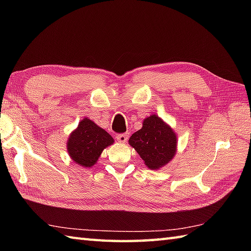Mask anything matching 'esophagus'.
<instances>
[{
    "label": "esophagus",
    "mask_w": 251,
    "mask_h": 251,
    "mask_svg": "<svg viewBox=\"0 0 251 251\" xmlns=\"http://www.w3.org/2000/svg\"><path fill=\"white\" fill-rule=\"evenodd\" d=\"M127 139H128V135L127 134H121V135L116 136V140L121 143H125L127 141Z\"/></svg>",
    "instance_id": "34e87169"
}]
</instances>
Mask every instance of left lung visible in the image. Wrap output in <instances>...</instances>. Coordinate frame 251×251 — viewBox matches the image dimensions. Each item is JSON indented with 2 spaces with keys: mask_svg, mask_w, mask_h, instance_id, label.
Here are the masks:
<instances>
[{
  "mask_svg": "<svg viewBox=\"0 0 251 251\" xmlns=\"http://www.w3.org/2000/svg\"><path fill=\"white\" fill-rule=\"evenodd\" d=\"M128 143L149 169L158 170L175 157L178 138L166 122L152 114L143 120L141 129L131 135Z\"/></svg>",
  "mask_w": 251,
  "mask_h": 251,
  "instance_id": "obj_1",
  "label": "left lung"
}]
</instances>
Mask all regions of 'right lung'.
Instances as JSON below:
<instances>
[{
    "instance_id": "right-lung-1",
    "label": "right lung",
    "mask_w": 251,
    "mask_h": 251,
    "mask_svg": "<svg viewBox=\"0 0 251 251\" xmlns=\"http://www.w3.org/2000/svg\"><path fill=\"white\" fill-rule=\"evenodd\" d=\"M113 143L110 134L88 117H84L69 136L67 151L74 163L90 168L98 162L104 149Z\"/></svg>"
}]
</instances>
